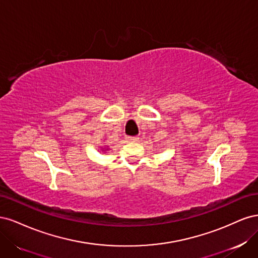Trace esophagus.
Returning a JSON list of instances; mask_svg holds the SVG:
<instances>
[{"label": "esophagus", "mask_w": 258, "mask_h": 258, "mask_svg": "<svg viewBox=\"0 0 258 258\" xmlns=\"http://www.w3.org/2000/svg\"><path fill=\"white\" fill-rule=\"evenodd\" d=\"M127 140L130 142H137V141H139V138L138 137H127Z\"/></svg>", "instance_id": "obj_1"}]
</instances>
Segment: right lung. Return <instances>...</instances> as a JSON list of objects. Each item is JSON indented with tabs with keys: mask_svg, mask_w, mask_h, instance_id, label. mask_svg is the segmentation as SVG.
<instances>
[{
	"mask_svg": "<svg viewBox=\"0 0 258 258\" xmlns=\"http://www.w3.org/2000/svg\"><path fill=\"white\" fill-rule=\"evenodd\" d=\"M107 150H108V146H103V147H102V150H101V151H103V152H104V151H107Z\"/></svg>",
	"mask_w": 258,
	"mask_h": 258,
	"instance_id": "right-lung-1",
	"label": "right lung"
}]
</instances>
